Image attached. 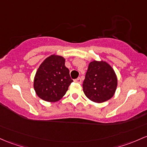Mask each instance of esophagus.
Wrapping results in <instances>:
<instances>
[{"label": "esophagus", "mask_w": 147, "mask_h": 147, "mask_svg": "<svg viewBox=\"0 0 147 147\" xmlns=\"http://www.w3.org/2000/svg\"><path fill=\"white\" fill-rule=\"evenodd\" d=\"M74 81H75V82H77V83H79V84H81L82 83V80H81V78H80V77H79V78L76 79V80H74Z\"/></svg>", "instance_id": "1"}]
</instances>
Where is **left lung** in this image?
Instances as JSON below:
<instances>
[{"label":"left lung","mask_w":147,"mask_h":147,"mask_svg":"<svg viewBox=\"0 0 147 147\" xmlns=\"http://www.w3.org/2000/svg\"><path fill=\"white\" fill-rule=\"evenodd\" d=\"M83 91L91 101L101 103L114 96L117 78L112 67L105 61H92L84 80Z\"/></svg>","instance_id":"8db88e82"}]
</instances>
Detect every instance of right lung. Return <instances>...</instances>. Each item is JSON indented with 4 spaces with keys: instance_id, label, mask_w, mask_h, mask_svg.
<instances>
[{
    "instance_id": "right-lung-1",
    "label": "right lung",
    "mask_w": 147,
    "mask_h": 147,
    "mask_svg": "<svg viewBox=\"0 0 147 147\" xmlns=\"http://www.w3.org/2000/svg\"><path fill=\"white\" fill-rule=\"evenodd\" d=\"M73 82L65 59L51 55L42 63L35 74L34 89L38 96L47 102H56L65 96Z\"/></svg>"
}]
</instances>
